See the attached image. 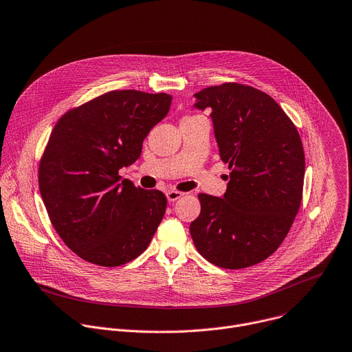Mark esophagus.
I'll return each instance as SVG.
<instances>
[{"label":"esophagus","instance_id":"34e87169","mask_svg":"<svg viewBox=\"0 0 352 352\" xmlns=\"http://www.w3.org/2000/svg\"><path fill=\"white\" fill-rule=\"evenodd\" d=\"M166 195H167L168 201H175V200H178V199H181L184 196V193L179 192V190H168Z\"/></svg>","mask_w":352,"mask_h":352}]
</instances>
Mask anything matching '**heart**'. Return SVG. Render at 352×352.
Masks as SVG:
<instances>
[{"instance_id":"obj_1","label":"heart","mask_w":352,"mask_h":352,"mask_svg":"<svg viewBox=\"0 0 352 352\" xmlns=\"http://www.w3.org/2000/svg\"><path fill=\"white\" fill-rule=\"evenodd\" d=\"M193 117H197V114H189V116H185L184 119H193Z\"/></svg>"}]
</instances>
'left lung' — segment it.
Instances as JSON below:
<instances>
[{"label": "left lung", "mask_w": 352, "mask_h": 352, "mask_svg": "<svg viewBox=\"0 0 352 352\" xmlns=\"http://www.w3.org/2000/svg\"><path fill=\"white\" fill-rule=\"evenodd\" d=\"M195 96L196 107L211 110L230 174L223 197L199 193L190 236L219 268L256 265L280 246L298 212L305 171L300 134L276 100L252 85L223 82Z\"/></svg>", "instance_id": "obj_1"}]
</instances>
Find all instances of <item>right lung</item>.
<instances>
[{"instance_id": "right-lung-1", "label": "right lung", "mask_w": 352, "mask_h": 352, "mask_svg": "<svg viewBox=\"0 0 352 352\" xmlns=\"http://www.w3.org/2000/svg\"><path fill=\"white\" fill-rule=\"evenodd\" d=\"M168 94L104 92L56 122L38 166L51 223L80 258L120 267L142 254L163 219L167 197L119 170L133 164L149 131L168 113Z\"/></svg>"}]
</instances>
